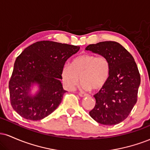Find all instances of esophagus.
Returning <instances> with one entry per match:
<instances>
[{
    "instance_id": "esophagus-1",
    "label": "esophagus",
    "mask_w": 150,
    "mask_h": 150,
    "mask_svg": "<svg viewBox=\"0 0 150 150\" xmlns=\"http://www.w3.org/2000/svg\"><path fill=\"white\" fill-rule=\"evenodd\" d=\"M79 96L81 97H85L88 96V94H86V93H79Z\"/></svg>"
}]
</instances>
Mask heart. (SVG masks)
I'll use <instances>...</instances> for the list:
<instances>
[{"label":"heart","mask_w":150,"mask_h":150,"mask_svg":"<svg viewBox=\"0 0 150 150\" xmlns=\"http://www.w3.org/2000/svg\"><path fill=\"white\" fill-rule=\"evenodd\" d=\"M111 65L106 56L94 54L80 55L65 65L61 70V78L65 87L74 90L80 80L85 90H99L106 85L110 75Z\"/></svg>","instance_id":"b5f03b06"}]
</instances>
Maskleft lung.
<instances>
[{"label":"left lung","instance_id":"obj_1","mask_svg":"<svg viewBox=\"0 0 150 150\" xmlns=\"http://www.w3.org/2000/svg\"><path fill=\"white\" fill-rule=\"evenodd\" d=\"M85 50L106 56L111 65L106 85L94 95L96 104L89 116L101 124H118L128 116L137 102L140 75L135 60L116 42L89 44Z\"/></svg>","mask_w":150,"mask_h":150}]
</instances>
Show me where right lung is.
Wrapping results in <instances>:
<instances>
[{
  "label": "right lung",
  "instance_id": "add662e5",
  "mask_svg": "<svg viewBox=\"0 0 150 150\" xmlns=\"http://www.w3.org/2000/svg\"><path fill=\"white\" fill-rule=\"evenodd\" d=\"M79 50L78 46L41 41L22 51L15 60L9 82L10 102L20 116L39 120L57 108L67 92L60 80L62 68ZM34 84L39 90L32 95Z\"/></svg>",
  "mask_w": 150,
  "mask_h": 150
}]
</instances>
